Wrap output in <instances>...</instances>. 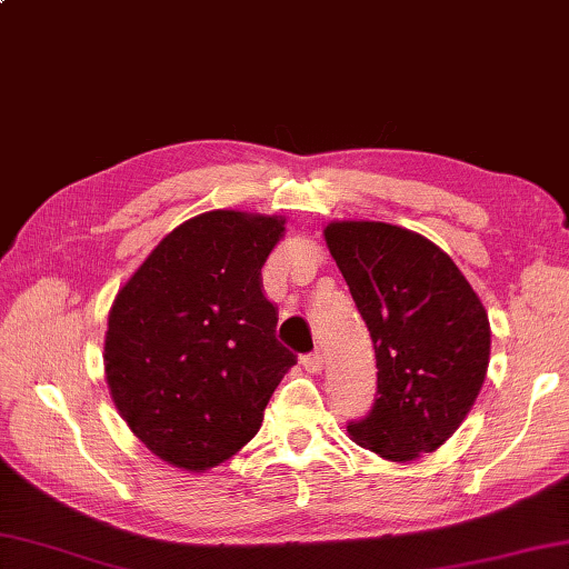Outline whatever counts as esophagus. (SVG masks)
<instances>
[{"label": "esophagus", "instance_id": "obj_1", "mask_svg": "<svg viewBox=\"0 0 569 569\" xmlns=\"http://www.w3.org/2000/svg\"><path fill=\"white\" fill-rule=\"evenodd\" d=\"M300 363L306 366V371H308V373H320V371H322V366H325V361H322V353L317 351V349H315V351H310V353H306V356H302Z\"/></svg>", "mask_w": 569, "mask_h": 569}]
</instances>
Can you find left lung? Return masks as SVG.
Masks as SVG:
<instances>
[{"label": "left lung", "mask_w": 569, "mask_h": 569, "mask_svg": "<svg viewBox=\"0 0 569 569\" xmlns=\"http://www.w3.org/2000/svg\"><path fill=\"white\" fill-rule=\"evenodd\" d=\"M371 332L373 407L351 439L390 460L431 453L463 425L490 363V320L453 259L427 237L388 222L325 230Z\"/></svg>", "instance_id": "8db88e82"}]
</instances>
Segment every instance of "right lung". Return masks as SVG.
<instances>
[{
    "label": "right lung",
    "mask_w": 569,
    "mask_h": 569,
    "mask_svg": "<svg viewBox=\"0 0 569 569\" xmlns=\"http://www.w3.org/2000/svg\"><path fill=\"white\" fill-rule=\"evenodd\" d=\"M281 218L210 210L171 230L116 296L106 380L118 412L167 463L206 470L259 431L296 353L261 267Z\"/></svg>",
    "instance_id": "1"
}]
</instances>
